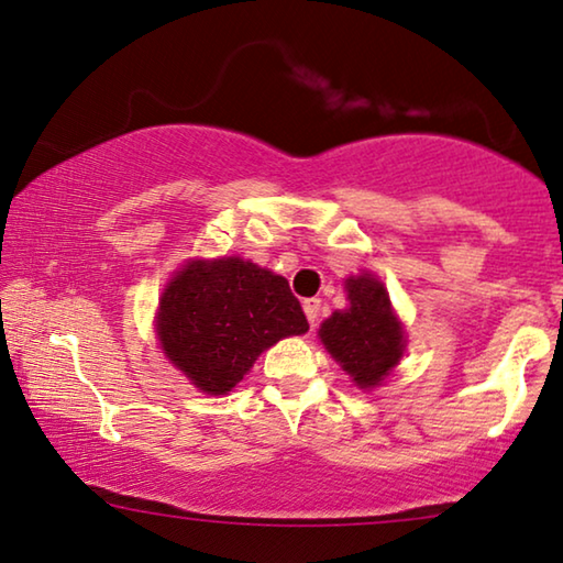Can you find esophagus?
Instances as JSON below:
<instances>
[{"instance_id":"esophagus-1","label":"esophagus","mask_w":563,"mask_h":563,"mask_svg":"<svg viewBox=\"0 0 563 563\" xmlns=\"http://www.w3.org/2000/svg\"><path fill=\"white\" fill-rule=\"evenodd\" d=\"M302 310H306L308 323H310V325H316V323H318V318H320V310H323V300H320V298H308V300H302Z\"/></svg>"}]
</instances>
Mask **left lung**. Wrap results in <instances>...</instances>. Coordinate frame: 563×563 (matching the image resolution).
Listing matches in <instances>:
<instances>
[{
  "instance_id": "obj_1",
  "label": "left lung",
  "mask_w": 563,
  "mask_h": 563,
  "mask_svg": "<svg viewBox=\"0 0 563 563\" xmlns=\"http://www.w3.org/2000/svg\"><path fill=\"white\" fill-rule=\"evenodd\" d=\"M345 292L351 306L323 320L318 335L355 386L371 390L404 358V323L390 308L386 285L371 273L347 278Z\"/></svg>"
}]
</instances>
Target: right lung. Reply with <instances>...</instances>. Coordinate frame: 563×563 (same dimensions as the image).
Segmentation results:
<instances>
[{
    "mask_svg": "<svg viewBox=\"0 0 563 563\" xmlns=\"http://www.w3.org/2000/svg\"><path fill=\"white\" fill-rule=\"evenodd\" d=\"M306 330V313L288 280L243 257L190 261L159 296L163 353L210 396H225L257 355Z\"/></svg>",
    "mask_w": 563,
    "mask_h": 563,
    "instance_id": "1",
    "label": "right lung"
}]
</instances>
